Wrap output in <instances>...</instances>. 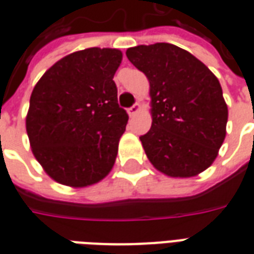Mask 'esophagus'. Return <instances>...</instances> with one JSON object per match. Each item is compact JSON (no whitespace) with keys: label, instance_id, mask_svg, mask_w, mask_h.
Returning <instances> with one entry per match:
<instances>
[{"label":"esophagus","instance_id":"1","mask_svg":"<svg viewBox=\"0 0 254 254\" xmlns=\"http://www.w3.org/2000/svg\"><path fill=\"white\" fill-rule=\"evenodd\" d=\"M138 111H140V105H138V103H136V105H133L132 107H130V109H127V113H129V116H130V117L136 116Z\"/></svg>","mask_w":254,"mask_h":254}]
</instances>
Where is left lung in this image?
Listing matches in <instances>:
<instances>
[{"label": "left lung", "instance_id": "1", "mask_svg": "<svg viewBox=\"0 0 254 254\" xmlns=\"http://www.w3.org/2000/svg\"><path fill=\"white\" fill-rule=\"evenodd\" d=\"M127 57L149 81L152 125L140 137L149 162L169 177L200 174L226 137L229 110L216 76L170 43L130 47Z\"/></svg>", "mask_w": 254, "mask_h": 254}]
</instances>
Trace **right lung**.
Here are the masks:
<instances>
[{
	"label": "right lung",
	"mask_w": 254,
	"mask_h": 254,
	"mask_svg": "<svg viewBox=\"0 0 254 254\" xmlns=\"http://www.w3.org/2000/svg\"><path fill=\"white\" fill-rule=\"evenodd\" d=\"M117 49L91 47L61 58L31 94L25 118L32 154L47 176L72 188L102 181L127 124L118 106Z\"/></svg>",
	"instance_id": "add662e5"
}]
</instances>
